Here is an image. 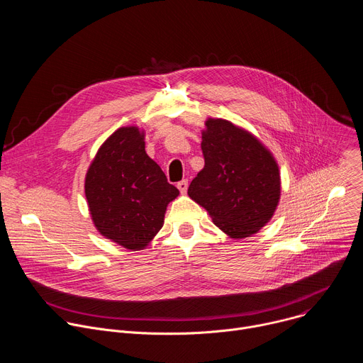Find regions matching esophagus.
<instances>
[{
    "instance_id": "1",
    "label": "esophagus",
    "mask_w": 363,
    "mask_h": 363,
    "mask_svg": "<svg viewBox=\"0 0 363 363\" xmlns=\"http://www.w3.org/2000/svg\"><path fill=\"white\" fill-rule=\"evenodd\" d=\"M177 186H178V189H179V192H181V194H186V189H188V181H186V179L179 181Z\"/></svg>"
}]
</instances>
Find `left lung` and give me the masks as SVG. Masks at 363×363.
Wrapping results in <instances>:
<instances>
[{
	"label": "left lung",
	"mask_w": 363,
	"mask_h": 363,
	"mask_svg": "<svg viewBox=\"0 0 363 363\" xmlns=\"http://www.w3.org/2000/svg\"><path fill=\"white\" fill-rule=\"evenodd\" d=\"M201 149L205 165L188 195L231 238L264 227L280 199V172L273 155L250 132L224 119H208Z\"/></svg>",
	"instance_id": "obj_1"
}]
</instances>
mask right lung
<instances>
[{
  "mask_svg": "<svg viewBox=\"0 0 363 363\" xmlns=\"http://www.w3.org/2000/svg\"><path fill=\"white\" fill-rule=\"evenodd\" d=\"M143 132L121 128L100 146L84 192L97 231L128 250H143L164 225L179 191L145 152Z\"/></svg>",
  "mask_w": 363,
  "mask_h": 363,
  "instance_id": "obj_1",
  "label": "right lung"
}]
</instances>
